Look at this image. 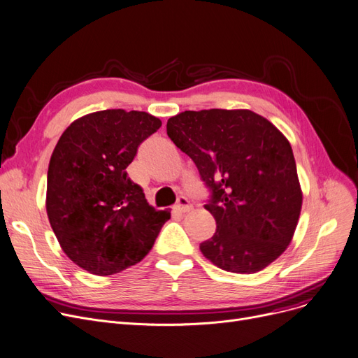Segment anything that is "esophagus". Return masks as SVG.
<instances>
[{"label": "esophagus", "mask_w": 358, "mask_h": 358, "mask_svg": "<svg viewBox=\"0 0 358 358\" xmlns=\"http://www.w3.org/2000/svg\"><path fill=\"white\" fill-rule=\"evenodd\" d=\"M175 208H176L179 213H188V211L192 210V206H191V202H189L188 198L179 196V198H178V203H176Z\"/></svg>", "instance_id": "esophagus-1"}]
</instances>
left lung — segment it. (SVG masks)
Here are the masks:
<instances>
[{
	"label": "left lung",
	"mask_w": 358,
	"mask_h": 358,
	"mask_svg": "<svg viewBox=\"0 0 358 358\" xmlns=\"http://www.w3.org/2000/svg\"><path fill=\"white\" fill-rule=\"evenodd\" d=\"M167 135L196 164L213 191L206 210L217 230L199 249L215 266L255 274L292 243L303 192L290 143L249 109L185 110Z\"/></svg>",
	"instance_id": "1"
}]
</instances>
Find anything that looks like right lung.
<instances>
[{"label":"right lung","instance_id":"1","mask_svg":"<svg viewBox=\"0 0 358 358\" xmlns=\"http://www.w3.org/2000/svg\"><path fill=\"white\" fill-rule=\"evenodd\" d=\"M160 127L147 112L99 110L76 119L54 148L49 223L66 257L90 274H117L143 261L170 218L127 173L138 145Z\"/></svg>","mask_w":358,"mask_h":358}]
</instances>
